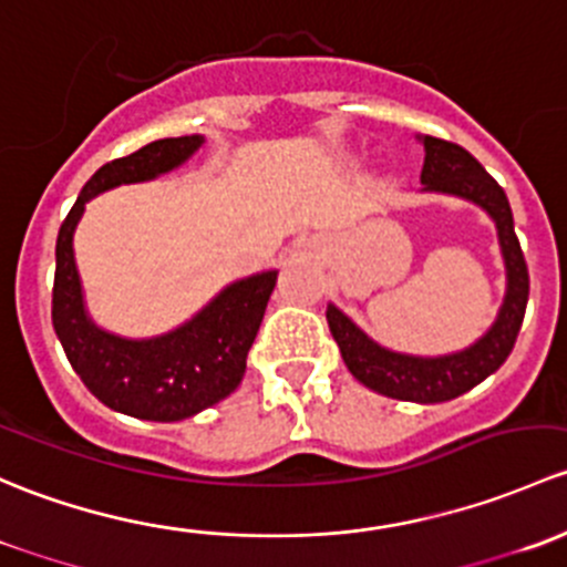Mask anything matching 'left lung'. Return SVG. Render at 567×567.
I'll list each match as a JSON object with an SVG mask.
<instances>
[{
    "label": "left lung",
    "mask_w": 567,
    "mask_h": 567,
    "mask_svg": "<svg viewBox=\"0 0 567 567\" xmlns=\"http://www.w3.org/2000/svg\"><path fill=\"white\" fill-rule=\"evenodd\" d=\"M417 142L425 150L420 190L464 198L494 220L502 265H505V297H502L497 319L475 343L458 352L434 354V358L382 347L332 302H327V324L341 349L343 363L360 384L388 399L440 404V401L458 399L461 393L481 384L505 363L522 330L524 311H527L529 276L522 245L513 231L511 204L497 179L488 177L486 168L458 144L434 136H417Z\"/></svg>",
    "instance_id": "1"
}]
</instances>
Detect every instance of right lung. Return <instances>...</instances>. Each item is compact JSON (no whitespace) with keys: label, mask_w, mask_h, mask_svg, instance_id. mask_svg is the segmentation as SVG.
I'll use <instances>...</instances> for the list:
<instances>
[{"label":"right lung","mask_w":567,"mask_h":567,"mask_svg":"<svg viewBox=\"0 0 567 567\" xmlns=\"http://www.w3.org/2000/svg\"><path fill=\"white\" fill-rule=\"evenodd\" d=\"M204 147V136L157 138L127 157L97 168L75 198L56 237L54 319L56 338L70 365L109 410L138 420L174 423L209 410L237 390L245 377L254 338L276 289L278 270L231 281L202 311L174 330L150 338H127L103 330L86 311L84 286L75 267L73 235L86 202L111 188L150 183L188 163Z\"/></svg>","instance_id":"1"}]
</instances>
